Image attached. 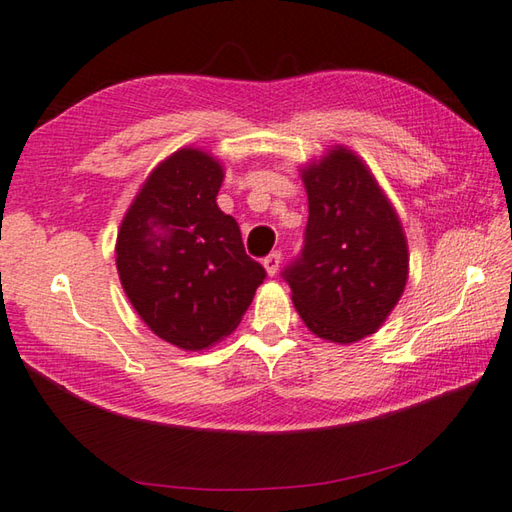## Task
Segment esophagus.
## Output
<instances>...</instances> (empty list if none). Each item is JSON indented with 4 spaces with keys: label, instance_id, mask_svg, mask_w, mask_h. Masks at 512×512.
Listing matches in <instances>:
<instances>
[{
    "label": "esophagus",
    "instance_id": "obj_1",
    "mask_svg": "<svg viewBox=\"0 0 512 512\" xmlns=\"http://www.w3.org/2000/svg\"><path fill=\"white\" fill-rule=\"evenodd\" d=\"M279 264H282V253H279V250H273V253L264 257V268L270 277L277 275Z\"/></svg>",
    "mask_w": 512,
    "mask_h": 512
}]
</instances>
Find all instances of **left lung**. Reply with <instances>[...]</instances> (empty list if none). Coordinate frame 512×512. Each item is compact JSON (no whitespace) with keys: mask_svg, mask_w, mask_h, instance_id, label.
<instances>
[{"mask_svg":"<svg viewBox=\"0 0 512 512\" xmlns=\"http://www.w3.org/2000/svg\"><path fill=\"white\" fill-rule=\"evenodd\" d=\"M308 193L304 248L284 268L293 304L317 337L353 344L377 333L402 297L408 244L395 208L353 150L302 170Z\"/></svg>","mask_w":512,"mask_h":512,"instance_id":"8db88e82","label":"left lung"}]
</instances>
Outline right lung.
<instances>
[{"label": "right lung", "instance_id": "right-lung-1", "mask_svg": "<svg viewBox=\"0 0 512 512\" xmlns=\"http://www.w3.org/2000/svg\"><path fill=\"white\" fill-rule=\"evenodd\" d=\"M224 168L199 148L164 159L117 233V273L144 324L164 342L204 350L233 333L266 279L217 206Z\"/></svg>", "mask_w": 512, "mask_h": 512}]
</instances>
